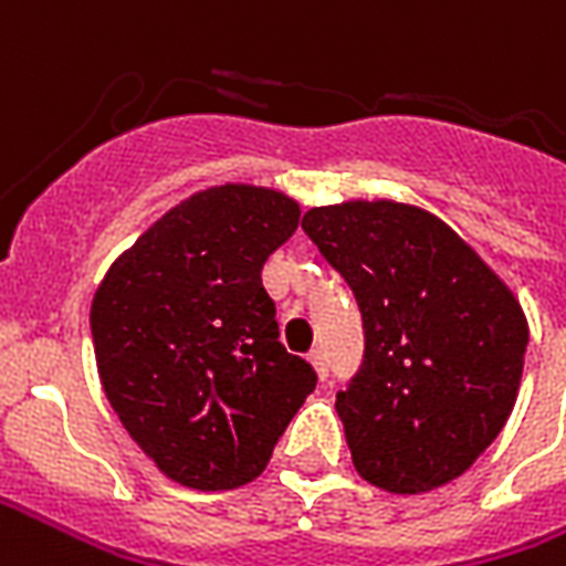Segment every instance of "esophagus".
<instances>
[{
	"mask_svg": "<svg viewBox=\"0 0 566 566\" xmlns=\"http://www.w3.org/2000/svg\"><path fill=\"white\" fill-rule=\"evenodd\" d=\"M308 359H312L314 370H317V377H321V379L329 377V365H326V353H323L321 347H317V350L308 353Z\"/></svg>",
	"mask_w": 566,
	"mask_h": 566,
	"instance_id": "obj_1",
	"label": "esophagus"
}]
</instances>
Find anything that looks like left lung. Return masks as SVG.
<instances>
[{
  "label": "left lung",
  "instance_id": "8db88e82",
  "mask_svg": "<svg viewBox=\"0 0 566 566\" xmlns=\"http://www.w3.org/2000/svg\"><path fill=\"white\" fill-rule=\"evenodd\" d=\"M302 231L359 302L365 353L335 400L356 472L388 493L460 478L516 403L528 347L520 302L418 207H314Z\"/></svg>",
  "mask_w": 566,
  "mask_h": 566
}]
</instances>
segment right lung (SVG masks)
<instances>
[{
  "instance_id": "obj_1",
  "label": "right lung",
  "mask_w": 566,
  "mask_h": 566,
  "mask_svg": "<svg viewBox=\"0 0 566 566\" xmlns=\"http://www.w3.org/2000/svg\"><path fill=\"white\" fill-rule=\"evenodd\" d=\"M300 226L275 189L187 198L109 266L92 302L106 398L171 481L234 490L264 472L317 374L279 340L266 258Z\"/></svg>"
}]
</instances>
